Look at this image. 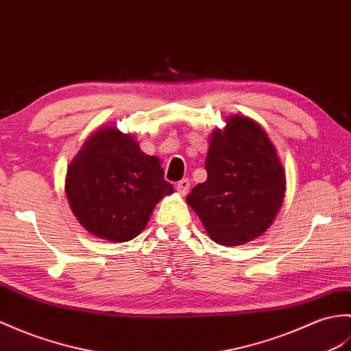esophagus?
<instances>
[{
    "mask_svg": "<svg viewBox=\"0 0 351 351\" xmlns=\"http://www.w3.org/2000/svg\"><path fill=\"white\" fill-rule=\"evenodd\" d=\"M176 190L181 195H185L190 190V179H186V178L181 179V181L176 184Z\"/></svg>",
    "mask_w": 351,
    "mask_h": 351,
    "instance_id": "34e87169",
    "label": "esophagus"
}]
</instances>
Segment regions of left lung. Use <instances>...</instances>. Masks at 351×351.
<instances>
[{
  "instance_id": "1",
  "label": "left lung",
  "mask_w": 351,
  "mask_h": 351,
  "mask_svg": "<svg viewBox=\"0 0 351 351\" xmlns=\"http://www.w3.org/2000/svg\"><path fill=\"white\" fill-rule=\"evenodd\" d=\"M208 179L186 203L219 245L238 247L263 234L286 195V170L263 127L248 117H227L210 133Z\"/></svg>"
}]
</instances>
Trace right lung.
I'll return each instance as SVG.
<instances>
[{"label":"right lung","mask_w":351,"mask_h":351,"mask_svg":"<svg viewBox=\"0 0 351 351\" xmlns=\"http://www.w3.org/2000/svg\"><path fill=\"white\" fill-rule=\"evenodd\" d=\"M71 213L89 233L110 242L134 239L157 203L173 193L156 156H146L133 134L100 127L86 138L65 175Z\"/></svg>","instance_id":"obj_1"}]
</instances>
